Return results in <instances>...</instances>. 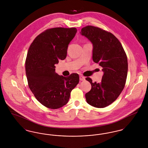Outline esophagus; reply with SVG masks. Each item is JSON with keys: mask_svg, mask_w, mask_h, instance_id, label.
Wrapping results in <instances>:
<instances>
[{"mask_svg": "<svg viewBox=\"0 0 148 148\" xmlns=\"http://www.w3.org/2000/svg\"><path fill=\"white\" fill-rule=\"evenodd\" d=\"M79 79H80V81H84L85 80V78L84 77H83V76H80L79 77Z\"/></svg>", "mask_w": 148, "mask_h": 148, "instance_id": "esophagus-1", "label": "esophagus"}]
</instances>
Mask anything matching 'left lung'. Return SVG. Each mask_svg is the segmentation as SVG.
<instances>
[{
  "mask_svg": "<svg viewBox=\"0 0 148 148\" xmlns=\"http://www.w3.org/2000/svg\"><path fill=\"white\" fill-rule=\"evenodd\" d=\"M80 34L92 44V60L103 68L101 82L92 83L85 94L86 102L95 108H105L113 103L123 90L127 73V59L119 40L113 34L93 26L82 29Z\"/></svg>",
  "mask_w": 148,
  "mask_h": 148,
  "instance_id": "left-lung-1",
  "label": "left lung"
}]
</instances>
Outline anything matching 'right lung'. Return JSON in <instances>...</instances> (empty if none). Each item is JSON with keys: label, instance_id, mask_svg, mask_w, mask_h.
<instances>
[{"label": "right lung", "instance_id": "obj_1", "mask_svg": "<svg viewBox=\"0 0 148 148\" xmlns=\"http://www.w3.org/2000/svg\"><path fill=\"white\" fill-rule=\"evenodd\" d=\"M77 32L75 28L49 29L37 36L29 47L25 61L29 87L36 99L50 109L66 104L79 83L77 74L59 75L54 65L59 59L66 58L68 45Z\"/></svg>", "mask_w": 148, "mask_h": 148}]
</instances>
